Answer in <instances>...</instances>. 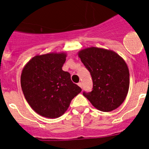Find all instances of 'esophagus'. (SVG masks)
<instances>
[{
	"label": "esophagus",
	"mask_w": 149,
	"mask_h": 149,
	"mask_svg": "<svg viewBox=\"0 0 149 149\" xmlns=\"http://www.w3.org/2000/svg\"><path fill=\"white\" fill-rule=\"evenodd\" d=\"M77 85H78V86H80V87H81V88H82V83L79 82L78 84H77Z\"/></svg>",
	"instance_id": "esophagus-1"
}]
</instances>
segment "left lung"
<instances>
[{
	"label": "left lung",
	"mask_w": 149,
	"mask_h": 149,
	"mask_svg": "<svg viewBox=\"0 0 149 149\" xmlns=\"http://www.w3.org/2000/svg\"><path fill=\"white\" fill-rule=\"evenodd\" d=\"M79 57L93 79V90L84 95L98 110L110 112L127 96L130 75L125 60L116 52L92 47L79 52Z\"/></svg>",
	"instance_id": "left-lung-1"
}]
</instances>
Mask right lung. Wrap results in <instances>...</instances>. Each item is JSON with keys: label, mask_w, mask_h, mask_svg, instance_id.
I'll return each mask as SVG.
<instances>
[{"label": "right lung", "mask_w": 149, "mask_h": 149, "mask_svg": "<svg viewBox=\"0 0 149 149\" xmlns=\"http://www.w3.org/2000/svg\"><path fill=\"white\" fill-rule=\"evenodd\" d=\"M64 53H51L33 57L24 67L21 85L27 103L38 114L57 118L69 107L71 101L81 92L70 74L62 69Z\"/></svg>", "instance_id": "add662e5"}]
</instances>
